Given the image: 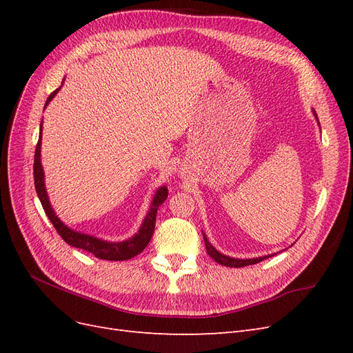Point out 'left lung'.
<instances>
[{
    "label": "left lung",
    "instance_id": "1",
    "mask_svg": "<svg viewBox=\"0 0 353 353\" xmlns=\"http://www.w3.org/2000/svg\"><path fill=\"white\" fill-rule=\"evenodd\" d=\"M203 237H205V244H206V252L209 253V256L212 259H215L218 263L221 265H225V266H230V268H241V266H248V265H254V263H259L262 262L263 259L270 258L271 254L268 256H262V258H253V259H234V258H230V256H225L219 253L213 245L209 243V240L206 239L205 234H203Z\"/></svg>",
    "mask_w": 353,
    "mask_h": 353
}]
</instances>
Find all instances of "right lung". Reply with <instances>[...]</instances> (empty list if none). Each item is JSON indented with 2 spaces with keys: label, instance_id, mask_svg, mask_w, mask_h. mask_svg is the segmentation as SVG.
I'll use <instances>...</instances> for the list:
<instances>
[{
  "label": "right lung",
  "instance_id": "add662e5",
  "mask_svg": "<svg viewBox=\"0 0 353 353\" xmlns=\"http://www.w3.org/2000/svg\"><path fill=\"white\" fill-rule=\"evenodd\" d=\"M59 90L60 88L54 90L50 94V97L47 99L46 105L51 101L52 97H54ZM41 130H42V126H41ZM39 157H41V134H39V140H38V144H37V148H35V159H34L35 190H37V194L41 200V205L47 213V216L50 218L51 223L54 225L57 232L60 234V237L65 240L68 244L73 245V248L87 250L90 253H92L95 258H100V259H104V261H126V259H131V258H134V256L140 254L147 248V244H148V241L152 240V236L154 232L157 209L168 197V188L166 187H162V188L157 190L156 197L153 199V203H152V208H150V210H148L140 231H138L132 239L122 241V243L103 241V240H99L95 237L87 236V234H81V232H77V231L68 228L65 223H63L56 216V213H54V210L51 209V205L48 201L46 184H44V170H42V165H41Z\"/></svg>",
  "mask_w": 353,
  "mask_h": 353
}]
</instances>
